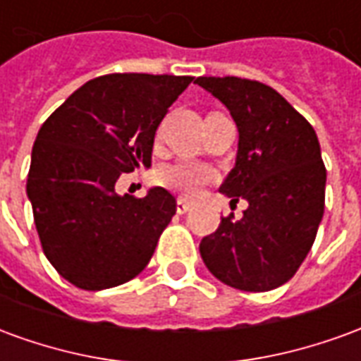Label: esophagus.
Listing matches in <instances>:
<instances>
[{"label":"esophagus","instance_id":"obj_1","mask_svg":"<svg viewBox=\"0 0 361 361\" xmlns=\"http://www.w3.org/2000/svg\"><path fill=\"white\" fill-rule=\"evenodd\" d=\"M191 207H193V204L189 203V201H185V199H178V212H180V214H185L188 211H191Z\"/></svg>","mask_w":361,"mask_h":361}]
</instances>
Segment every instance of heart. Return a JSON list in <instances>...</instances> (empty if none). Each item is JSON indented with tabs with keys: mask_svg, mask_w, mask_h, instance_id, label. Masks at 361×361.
Wrapping results in <instances>:
<instances>
[{
	"mask_svg": "<svg viewBox=\"0 0 361 361\" xmlns=\"http://www.w3.org/2000/svg\"><path fill=\"white\" fill-rule=\"evenodd\" d=\"M214 178L209 166L197 164V162H176L166 166L162 172L158 173V180L164 188L172 189L183 197H193L199 193V189L211 183Z\"/></svg>",
	"mask_w": 361,
	"mask_h": 361,
	"instance_id": "heart-1",
	"label": "heart"
}]
</instances>
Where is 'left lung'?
Masks as SVG:
<instances>
[{"instance_id": "left-lung-1", "label": "left lung", "mask_w": 361, "mask_h": 361, "mask_svg": "<svg viewBox=\"0 0 361 361\" xmlns=\"http://www.w3.org/2000/svg\"><path fill=\"white\" fill-rule=\"evenodd\" d=\"M226 106L240 133L238 157L220 193L245 199L242 220L224 216L201 240L207 269L228 286L267 292L292 279L307 257L325 211L326 170L315 129L284 96L259 81L199 77Z\"/></svg>"}]
</instances>
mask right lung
<instances>
[{"label": "right lung", "mask_w": 361, "mask_h": 361, "mask_svg": "<svg viewBox=\"0 0 361 361\" xmlns=\"http://www.w3.org/2000/svg\"><path fill=\"white\" fill-rule=\"evenodd\" d=\"M193 77L111 73L77 89L36 135L27 195L44 255L82 290H106L149 265L176 197H119L116 181L150 166L160 121Z\"/></svg>", "instance_id": "1"}]
</instances>
